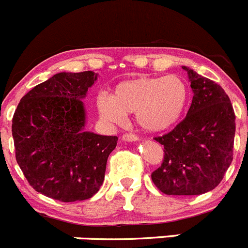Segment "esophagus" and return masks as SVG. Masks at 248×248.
<instances>
[{"label": "esophagus", "mask_w": 248, "mask_h": 248, "mask_svg": "<svg viewBox=\"0 0 248 248\" xmlns=\"http://www.w3.org/2000/svg\"><path fill=\"white\" fill-rule=\"evenodd\" d=\"M122 139L124 140V141H137L139 138L135 134H128V133H125V134H123Z\"/></svg>", "instance_id": "obj_1"}]
</instances>
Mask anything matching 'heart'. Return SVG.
<instances>
[{"label": "heart", "mask_w": 248, "mask_h": 248, "mask_svg": "<svg viewBox=\"0 0 248 248\" xmlns=\"http://www.w3.org/2000/svg\"><path fill=\"white\" fill-rule=\"evenodd\" d=\"M189 88L179 76L138 77L118 83L113 94H99L97 110L100 118L111 125H119L126 114L135 113V119L144 130L151 133L168 130L183 117L189 102Z\"/></svg>", "instance_id": "obj_1"}]
</instances>
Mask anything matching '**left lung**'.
I'll use <instances>...</instances> for the list:
<instances>
[{
  "instance_id": "8db88e82",
  "label": "left lung",
  "mask_w": 248,
  "mask_h": 248,
  "mask_svg": "<svg viewBox=\"0 0 248 248\" xmlns=\"http://www.w3.org/2000/svg\"><path fill=\"white\" fill-rule=\"evenodd\" d=\"M183 68L194 97L185 119L170 133L155 138L165 155L151 180L166 195H201L214 190L231 165L236 117L220 85Z\"/></svg>"
}]
</instances>
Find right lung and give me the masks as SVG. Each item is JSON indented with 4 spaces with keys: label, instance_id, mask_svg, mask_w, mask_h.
<instances>
[{
    "label": "right lung",
    "instance_id": "obj_1",
    "mask_svg": "<svg viewBox=\"0 0 248 248\" xmlns=\"http://www.w3.org/2000/svg\"><path fill=\"white\" fill-rule=\"evenodd\" d=\"M92 71L57 73L31 89L12 119L17 164L36 191L54 200L91 199L104 181L117 137L85 131L83 100L97 80Z\"/></svg>",
    "mask_w": 248,
    "mask_h": 248
}]
</instances>
